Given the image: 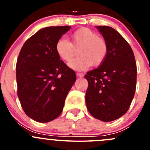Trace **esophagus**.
<instances>
[{
	"label": "esophagus",
	"mask_w": 150,
	"mask_h": 150,
	"mask_svg": "<svg viewBox=\"0 0 150 150\" xmlns=\"http://www.w3.org/2000/svg\"><path fill=\"white\" fill-rule=\"evenodd\" d=\"M76 75H77V77H79V78H82V77L84 76L83 74L81 73V72H77Z\"/></svg>",
	"instance_id": "1"
}]
</instances>
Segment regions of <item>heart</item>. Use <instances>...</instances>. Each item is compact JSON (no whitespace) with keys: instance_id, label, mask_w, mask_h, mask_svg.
<instances>
[{"instance_id":"b5f03b06","label":"heart","mask_w":150,"mask_h":150,"mask_svg":"<svg viewBox=\"0 0 150 150\" xmlns=\"http://www.w3.org/2000/svg\"><path fill=\"white\" fill-rule=\"evenodd\" d=\"M71 40L70 43L66 39L60 38L56 43L55 51L62 61L69 62L79 49L80 57L69 64L72 69L85 70L91 65L100 66L107 59L108 44L96 32L86 28H79L71 35Z\"/></svg>"}]
</instances>
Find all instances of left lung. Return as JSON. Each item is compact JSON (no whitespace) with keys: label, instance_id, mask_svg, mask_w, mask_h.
<instances>
[{"label":"left lung","instance_id":"obj_1","mask_svg":"<svg viewBox=\"0 0 150 150\" xmlns=\"http://www.w3.org/2000/svg\"><path fill=\"white\" fill-rule=\"evenodd\" d=\"M108 44L104 62L87 72L88 110L93 117L110 122L127 112L135 94L137 68L134 52L121 35L107 26H97Z\"/></svg>","mask_w":150,"mask_h":150}]
</instances>
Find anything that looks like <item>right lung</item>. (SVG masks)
<instances>
[{
    "label": "right lung",
    "mask_w": 150,
    "mask_h": 150,
    "mask_svg": "<svg viewBox=\"0 0 150 150\" xmlns=\"http://www.w3.org/2000/svg\"><path fill=\"white\" fill-rule=\"evenodd\" d=\"M69 29H41L25 41L19 52L16 65L18 97L25 114L37 122H50L59 116L76 80L73 69L55 51L57 41Z\"/></svg>",
    "instance_id": "right-lung-1"
}]
</instances>
